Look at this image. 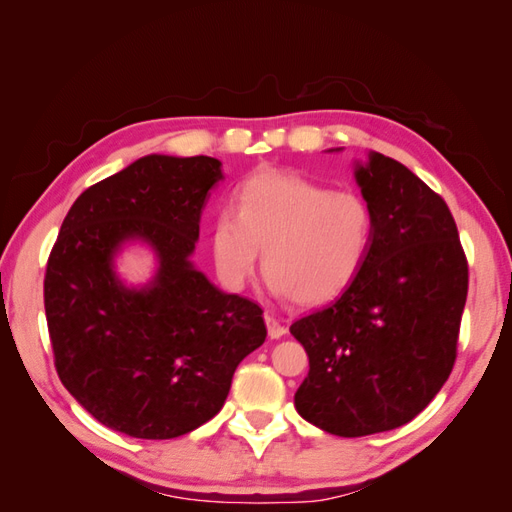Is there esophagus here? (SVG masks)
Wrapping results in <instances>:
<instances>
[{"label":"esophagus","mask_w":512,"mask_h":512,"mask_svg":"<svg viewBox=\"0 0 512 512\" xmlns=\"http://www.w3.org/2000/svg\"><path fill=\"white\" fill-rule=\"evenodd\" d=\"M264 321H266V328H268V336H270V339H281V336H284V334L288 332L286 325H281L279 319L275 317V314L266 312V314H264Z\"/></svg>","instance_id":"1"}]
</instances>
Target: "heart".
Returning <instances> with one entry per match:
<instances>
[{"instance_id": "heart-1", "label": "heart", "mask_w": 512, "mask_h": 512, "mask_svg": "<svg viewBox=\"0 0 512 512\" xmlns=\"http://www.w3.org/2000/svg\"><path fill=\"white\" fill-rule=\"evenodd\" d=\"M376 217L354 191L281 171H259L235 193V213H215L209 246L215 273L231 290L264 275L279 295L299 306L341 297L361 277L372 253Z\"/></svg>"}]
</instances>
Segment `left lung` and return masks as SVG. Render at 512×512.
<instances>
[{
  "label": "left lung",
  "mask_w": 512,
  "mask_h": 512,
  "mask_svg": "<svg viewBox=\"0 0 512 512\" xmlns=\"http://www.w3.org/2000/svg\"><path fill=\"white\" fill-rule=\"evenodd\" d=\"M356 182L376 217L363 273L290 325L310 358L295 407L341 438L402 427L436 398L458 356L469 292L458 226L436 191L376 151Z\"/></svg>",
  "instance_id": "8db88e82"
}]
</instances>
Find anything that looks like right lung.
I'll use <instances>...</instances> for the list:
<instances>
[{
	"label": "right lung",
	"mask_w": 512,
	"mask_h": 512,
	"mask_svg": "<svg viewBox=\"0 0 512 512\" xmlns=\"http://www.w3.org/2000/svg\"><path fill=\"white\" fill-rule=\"evenodd\" d=\"M220 165L140 158L76 198L50 250L43 306L54 367L96 420L125 436L198 429L222 409L237 365L266 341L259 303L226 295L189 262ZM134 236L161 262L143 291L125 289L111 268Z\"/></svg>",
	"instance_id": "1"
}]
</instances>
